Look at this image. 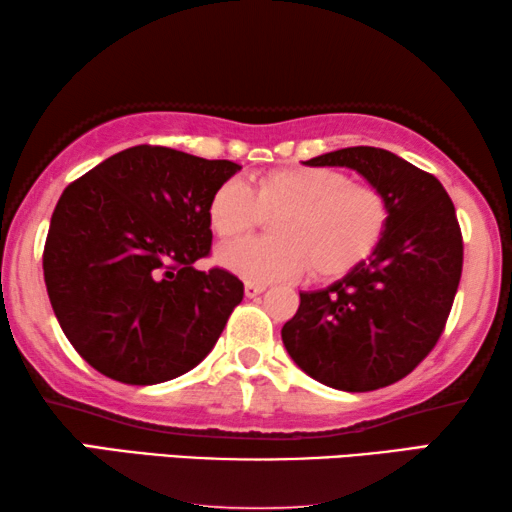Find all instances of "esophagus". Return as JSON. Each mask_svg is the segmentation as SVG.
Segmentation results:
<instances>
[{
  "mask_svg": "<svg viewBox=\"0 0 512 512\" xmlns=\"http://www.w3.org/2000/svg\"><path fill=\"white\" fill-rule=\"evenodd\" d=\"M264 291H266L264 282H246V296L248 298H255L259 294H264Z\"/></svg>",
  "mask_w": 512,
  "mask_h": 512,
  "instance_id": "esophagus-1",
  "label": "esophagus"
}]
</instances>
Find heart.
<instances>
[{
    "instance_id": "1",
    "label": "heart",
    "mask_w": 512,
    "mask_h": 512,
    "mask_svg": "<svg viewBox=\"0 0 512 512\" xmlns=\"http://www.w3.org/2000/svg\"><path fill=\"white\" fill-rule=\"evenodd\" d=\"M209 225L221 239L271 221L273 237L227 243L218 264L250 282L294 280L307 271L335 278L362 264L383 241L389 200L376 184L351 182L339 168L296 166L227 180L209 200Z\"/></svg>"
}]
</instances>
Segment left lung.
<instances>
[{
  "label": "left lung",
  "instance_id": "left-lung-1",
  "mask_svg": "<svg viewBox=\"0 0 512 512\" xmlns=\"http://www.w3.org/2000/svg\"><path fill=\"white\" fill-rule=\"evenodd\" d=\"M346 166L389 200L378 248L342 280L300 291L282 342L300 369L342 392H371L408 376L433 351L462 273L456 207L437 177L394 152L358 145L305 161Z\"/></svg>",
  "mask_w": 512,
  "mask_h": 512
}]
</instances>
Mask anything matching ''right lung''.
<instances>
[{
  "label": "right lung",
  "mask_w": 512,
  "mask_h": 512,
  "mask_svg": "<svg viewBox=\"0 0 512 512\" xmlns=\"http://www.w3.org/2000/svg\"><path fill=\"white\" fill-rule=\"evenodd\" d=\"M241 166L161 145L104 159L56 202L43 273L68 342L93 369L157 385L207 358L243 298L212 250L209 200Z\"/></svg>",
  "instance_id": "obj_1"
}]
</instances>
